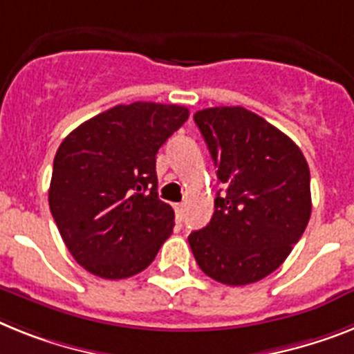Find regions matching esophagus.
<instances>
[{"mask_svg": "<svg viewBox=\"0 0 354 354\" xmlns=\"http://www.w3.org/2000/svg\"><path fill=\"white\" fill-rule=\"evenodd\" d=\"M174 214H176V221H183V216H185V207L182 203L174 205Z\"/></svg>", "mask_w": 354, "mask_h": 354, "instance_id": "34e87169", "label": "esophagus"}]
</instances>
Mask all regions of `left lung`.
Returning a JSON list of instances; mask_svg holds the SVG:
<instances>
[{
    "mask_svg": "<svg viewBox=\"0 0 354 354\" xmlns=\"http://www.w3.org/2000/svg\"><path fill=\"white\" fill-rule=\"evenodd\" d=\"M194 122L227 187L209 225L189 236L194 259L218 283H257L284 263L308 227V162L290 136L241 106L201 109Z\"/></svg>",
    "mask_w": 354,
    "mask_h": 354,
    "instance_id": "1",
    "label": "left lung"
}]
</instances>
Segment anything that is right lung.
Returning a JSON list of instances; mask_svg holds the SVG:
<instances>
[{"mask_svg": "<svg viewBox=\"0 0 354 354\" xmlns=\"http://www.w3.org/2000/svg\"><path fill=\"white\" fill-rule=\"evenodd\" d=\"M187 118L176 104H118L59 145L48 203L82 268L117 281L153 263L174 227V210L156 192V153Z\"/></svg>", "mask_w": 354, "mask_h": 354, "instance_id": "1", "label": "right lung"}]
</instances>
